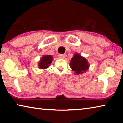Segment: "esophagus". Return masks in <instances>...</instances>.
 I'll return each mask as SVG.
<instances>
[{"label":"esophagus","mask_w":123,"mask_h":123,"mask_svg":"<svg viewBox=\"0 0 123 123\" xmlns=\"http://www.w3.org/2000/svg\"><path fill=\"white\" fill-rule=\"evenodd\" d=\"M59 57H60V58H64L65 55L64 54H60V55H59Z\"/></svg>","instance_id":"obj_1"}]
</instances>
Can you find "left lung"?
I'll return each instance as SVG.
<instances>
[{
	"label": "left lung",
	"instance_id": "obj_1",
	"mask_svg": "<svg viewBox=\"0 0 123 123\" xmlns=\"http://www.w3.org/2000/svg\"><path fill=\"white\" fill-rule=\"evenodd\" d=\"M71 69L77 75L82 74L88 70L89 65L88 61L79 53H75L70 61Z\"/></svg>",
	"mask_w": 123,
	"mask_h": 123
}]
</instances>
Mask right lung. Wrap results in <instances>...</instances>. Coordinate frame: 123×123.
I'll list each match as a JSON object with an SVG mask.
<instances>
[{
	"label": "right lung",
	"instance_id": "right-lung-1",
	"mask_svg": "<svg viewBox=\"0 0 123 123\" xmlns=\"http://www.w3.org/2000/svg\"><path fill=\"white\" fill-rule=\"evenodd\" d=\"M53 57L50 55H44L41 58L39 62V68L40 69H45L48 68L51 64Z\"/></svg>",
	"mask_w": 123,
	"mask_h": 123
}]
</instances>
